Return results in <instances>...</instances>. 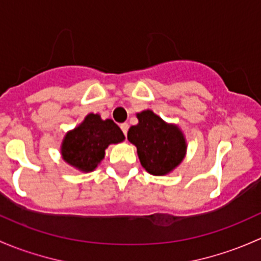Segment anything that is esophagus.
<instances>
[{
  "label": "esophagus",
  "mask_w": 261,
  "mask_h": 261,
  "mask_svg": "<svg viewBox=\"0 0 261 261\" xmlns=\"http://www.w3.org/2000/svg\"><path fill=\"white\" fill-rule=\"evenodd\" d=\"M128 128H129V125H128V123H122V124H120V129H122V132H123V133H124L125 137H127Z\"/></svg>",
  "instance_id": "34e87169"
}]
</instances>
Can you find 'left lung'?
I'll return each instance as SVG.
<instances>
[{
  "label": "left lung",
  "instance_id": "obj_1",
  "mask_svg": "<svg viewBox=\"0 0 261 261\" xmlns=\"http://www.w3.org/2000/svg\"><path fill=\"white\" fill-rule=\"evenodd\" d=\"M139 123L129 128L128 141L137 147L139 161L147 172L163 176L181 163L186 141L176 125L163 122L152 111L137 114Z\"/></svg>",
  "mask_w": 261,
  "mask_h": 261
}]
</instances>
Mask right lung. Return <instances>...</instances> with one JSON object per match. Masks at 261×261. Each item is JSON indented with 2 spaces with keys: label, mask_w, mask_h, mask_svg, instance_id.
I'll return each instance as SVG.
<instances>
[{
  "label": "right lung",
  "mask_w": 261,
  "mask_h": 261,
  "mask_svg": "<svg viewBox=\"0 0 261 261\" xmlns=\"http://www.w3.org/2000/svg\"><path fill=\"white\" fill-rule=\"evenodd\" d=\"M123 139L124 134L112 119L103 120L98 114L91 113L79 127L66 134L61 154L69 165L80 171L90 172L104 158L107 147Z\"/></svg>",
  "instance_id": "1"
}]
</instances>
